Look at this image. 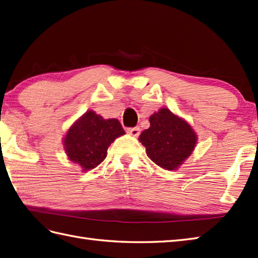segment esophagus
Segmentation results:
<instances>
[{
    "mask_svg": "<svg viewBox=\"0 0 258 258\" xmlns=\"http://www.w3.org/2000/svg\"><path fill=\"white\" fill-rule=\"evenodd\" d=\"M140 132H141V128L139 126L127 128V133L130 135H132V136H139L140 135Z\"/></svg>",
    "mask_w": 258,
    "mask_h": 258,
    "instance_id": "obj_1",
    "label": "esophagus"
}]
</instances>
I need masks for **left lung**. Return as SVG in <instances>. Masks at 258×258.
Masks as SVG:
<instances>
[{"instance_id": "8db88e82", "label": "left lung", "mask_w": 258, "mask_h": 258, "mask_svg": "<svg viewBox=\"0 0 258 258\" xmlns=\"http://www.w3.org/2000/svg\"><path fill=\"white\" fill-rule=\"evenodd\" d=\"M151 126L143 131L140 142L147 156L166 170H176L183 164L197 144V134L183 118L161 107L149 117Z\"/></svg>"}]
</instances>
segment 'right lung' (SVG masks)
<instances>
[{"label": "right lung", "instance_id": "add662e5", "mask_svg": "<svg viewBox=\"0 0 258 258\" xmlns=\"http://www.w3.org/2000/svg\"><path fill=\"white\" fill-rule=\"evenodd\" d=\"M124 134L118 119H104L90 110L68 130L63 139L64 151L69 160L88 171L105 159L107 148Z\"/></svg>", "mask_w": 258, "mask_h": 258}]
</instances>
